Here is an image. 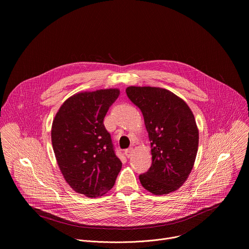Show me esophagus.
<instances>
[{
	"mask_svg": "<svg viewBox=\"0 0 249 249\" xmlns=\"http://www.w3.org/2000/svg\"><path fill=\"white\" fill-rule=\"evenodd\" d=\"M133 149L132 148H130V149H127L126 151H125V156L129 159V158H131V156H132V154H133Z\"/></svg>",
	"mask_w": 249,
	"mask_h": 249,
	"instance_id": "obj_1",
	"label": "esophagus"
}]
</instances>
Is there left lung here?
I'll list each match as a JSON object with an SVG mask.
<instances>
[{
	"label": "left lung",
	"instance_id": "left-lung-1",
	"mask_svg": "<svg viewBox=\"0 0 249 249\" xmlns=\"http://www.w3.org/2000/svg\"><path fill=\"white\" fill-rule=\"evenodd\" d=\"M126 93L143 113L151 141L153 162L140 174L141 184L155 195L177 190L190 174L198 151L199 132L191 109L165 89L128 87Z\"/></svg>",
	"mask_w": 249,
	"mask_h": 249
}]
</instances>
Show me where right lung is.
Segmentation results:
<instances>
[{"instance_id":"right-lung-1","label":"right lung","mask_w":249,"mask_h":249,"mask_svg":"<svg viewBox=\"0 0 249 249\" xmlns=\"http://www.w3.org/2000/svg\"><path fill=\"white\" fill-rule=\"evenodd\" d=\"M119 93L117 89L76 93L61 105L52 123L51 140L59 168L67 183L87 197L110 190L122 167L103 124Z\"/></svg>"}]
</instances>
